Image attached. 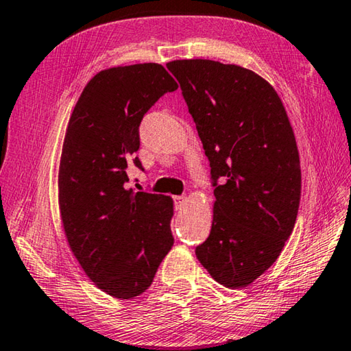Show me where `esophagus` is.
I'll use <instances>...</instances> for the list:
<instances>
[{"label":"esophagus","instance_id":"34e87169","mask_svg":"<svg viewBox=\"0 0 351 351\" xmlns=\"http://www.w3.org/2000/svg\"><path fill=\"white\" fill-rule=\"evenodd\" d=\"M184 203H186V197H175V207H176V209H181Z\"/></svg>","mask_w":351,"mask_h":351}]
</instances>
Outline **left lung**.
Here are the masks:
<instances>
[{
	"label": "left lung",
	"instance_id": "left-lung-1",
	"mask_svg": "<svg viewBox=\"0 0 351 351\" xmlns=\"http://www.w3.org/2000/svg\"><path fill=\"white\" fill-rule=\"evenodd\" d=\"M180 82L213 180V219L197 258L226 288H245L278 258L300 203V161L280 97L239 64L167 63Z\"/></svg>",
	"mask_w": 351,
	"mask_h": 351
}]
</instances>
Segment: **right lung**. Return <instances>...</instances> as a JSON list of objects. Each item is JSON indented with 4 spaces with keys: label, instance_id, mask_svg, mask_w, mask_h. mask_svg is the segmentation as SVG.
I'll return each instance as SVG.
<instances>
[{
    "label": "right lung",
    "instance_id": "right-lung-1",
    "mask_svg": "<svg viewBox=\"0 0 351 351\" xmlns=\"http://www.w3.org/2000/svg\"><path fill=\"white\" fill-rule=\"evenodd\" d=\"M178 88L162 64L138 63L97 73L71 112L58 167V207L71 251L97 288L134 299L150 287L173 246V199L125 189L139 150V125Z\"/></svg>",
    "mask_w": 351,
    "mask_h": 351
}]
</instances>
